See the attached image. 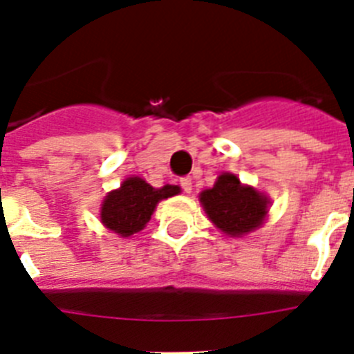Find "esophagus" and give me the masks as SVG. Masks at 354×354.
Instances as JSON below:
<instances>
[{
    "label": "esophagus",
    "mask_w": 354,
    "mask_h": 354,
    "mask_svg": "<svg viewBox=\"0 0 354 354\" xmlns=\"http://www.w3.org/2000/svg\"><path fill=\"white\" fill-rule=\"evenodd\" d=\"M180 186H183L184 193H192L193 192V180H192V177H184V179L180 180Z\"/></svg>",
    "instance_id": "obj_1"
}]
</instances>
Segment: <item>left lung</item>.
Here are the masks:
<instances>
[{
  "mask_svg": "<svg viewBox=\"0 0 354 354\" xmlns=\"http://www.w3.org/2000/svg\"><path fill=\"white\" fill-rule=\"evenodd\" d=\"M198 198L209 220L228 237L255 232L270 211V198L230 171H223Z\"/></svg>",
  "mask_w": 354,
  "mask_h": 354,
  "instance_id": "1",
  "label": "left lung"
}]
</instances>
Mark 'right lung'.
<instances>
[{
	"mask_svg": "<svg viewBox=\"0 0 354 354\" xmlns=\"http://www.w3.org/2000/svg\"><path fill=\"white\" fill-rule=\"evenodd\" d=\"M180 193L179 186L152 187L142 177H127L118 189L106 195L101 205V223L120 237L140 232L149 223L156 205Z\"/></svg>",
	"mask_w": 354,
	"mask_h": 354,
	"instance_id": "obj_1",
	"label": "right lung"
}]
</instances>
